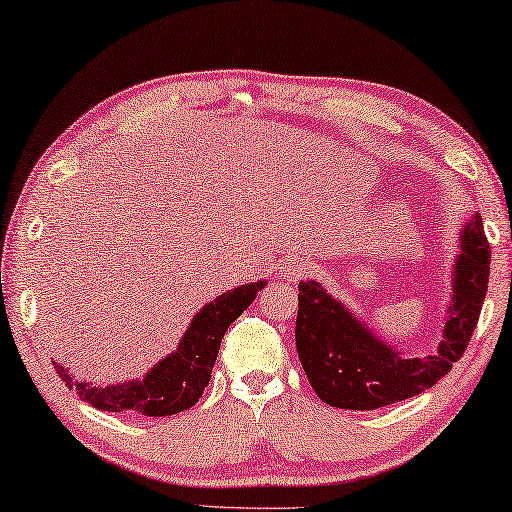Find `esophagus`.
Segmentation results:
<instances>
[{
  "mask_svg": "<svg viewBox=\"0 0 512 512\" xmlns=\"http://www.w3.org/2000/svg\"><path fill=\"white\" fill-rule=\"evenodd\" d=\"M308 267H311V265H308L306 258H297V256L283 258L281 265H279V276H281V279H286V281H299L308 274Z\"/></svg>",
  "mask_w": 512,
  "mask_h": 512,
  "instance_id": "1",
  "label": "esophagus"
}]
</instances>
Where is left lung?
Returning a JSON list of instances; mask_svg holds the SVG:
<instances>
[{
  "label": "left lung",
  "instance_id": "1",
  "mask_svg": "<svg viewBox=\"0 0 512 512\" xmlns=\"http://www.w3.org/2000/svg\"><path fill=\"white\" fill-rule=\"evenodd\" d=\"M490 245L476 213L460 231L445 331L438 351L408 358L372 333L317 281L299 283L297 354L315 395L329 406L374 410L420 395L463 356L488 292Z\"/></svg>",
  "mask_w": 512,
  "mask_h": 512
}]
</instances>
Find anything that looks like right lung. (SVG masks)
<instances>
[{"label":"right lung","instance_id":"add662e5","mask_svg":"<svg viewBox=\"0 0 512 512\" xmlns=\"http://www.w3.org/2000/svg\"><path fill=\"white\" fill-rule=\"evenodd\" d=\"M265 283L267 281H256L238 286L206 304L192 317L177 351L156 363L140 381L131 379L104 388V385L77 381L61 363H54V370L67 388L77 390L83 401L99 410L138 413L145 417L177 415L181 410L195 406L204 395L226 329L256 299L258 290H263Z\"/></svg>","mask_w":512,"mask_h":512}]
</instances>
